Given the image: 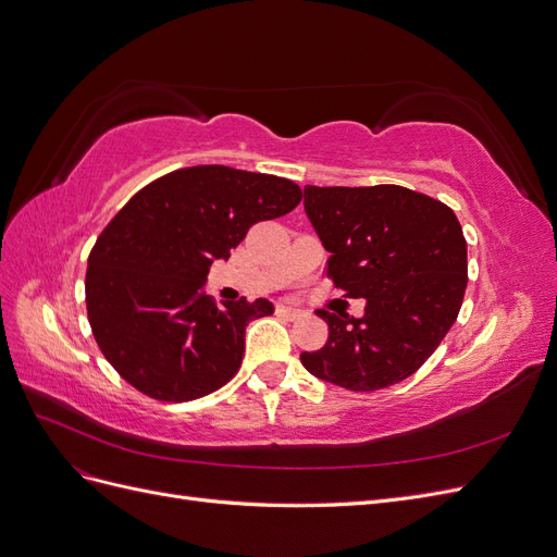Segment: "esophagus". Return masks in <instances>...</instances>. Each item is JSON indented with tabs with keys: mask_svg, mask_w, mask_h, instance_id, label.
<instances>
[{
	"mask_svg": "<svg viewBox=\"0 0 557 557\" xmlns=\"http://www.w3.org/2000/svg\"><path fill=\"white\" fill-rule=\"evenodd\" d=\"M276 313H278L281 318H285V320H297V318L301 315V309H295V307H285V305H281V307H276Z\"/></svg>",
	"mask_w": 557,
	"mask_h": 557,
	"instance_id": "34e87169",
	"label": "esophagus"
}]
</instances>
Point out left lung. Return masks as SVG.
I'll return each instance as SVG.
<instances>
[{
  "mask_svg": "<svg viewBox=\"0 0 557 557\" xmlns=\"http://www.w3.org/2000/svg\"><path fill=\"white\" fill-rule=\"evenodd\" d=\"M305 211L330 252L327 276L364 315L315 313L327 344L301 352L307 372L372 393L409 379L442 344L467 288V242L455 213L401 185L305 188Z\"/></svg>",
  "mask_w": 557,
  "mask_h": 557,
  "instance_id": "obj_1",
  "label": "left lung"
}]
</instances>
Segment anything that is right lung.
I'll return each mask as SVG.
<instances>
[{
    "label": "right lung",
    "mask_w": 557,
    "mask_h": 557,
    "mask_svg": "<svg viewBox=\"0 0 557 557\" xmlns=\"http://www.w3.org/2000/svg\"><path fill=\"white\" fill-rule=\"evenodd\" d=\"M299 199L288 178L223 164L185 166L134 195L97 237L86 274L90 327L115 372L160 401L205 397L237 374L248 323L274 305L218 307L205 293L209 267Z\"/></svg>",
    "instance_id": "obj_1"
}]
</instances>
